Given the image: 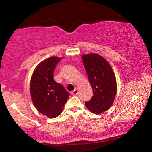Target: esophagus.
Wrapping results in <instances>:
<instances>
[{"label": "esophagus", "instance_id": "obj_1", "mask_svg": "<svg viewBox=\"0 0 152 152\" xmlns=\"http://www.w3.org/2000/svg\"><path fill=\"white\" fill-rule=\"evenodd\" d=\"M78 89H74L72 92H71V94L73 95V96H75V95H78Z\"/></svg>", "mask_w": 152, "mask_h": 152}]
</instances>
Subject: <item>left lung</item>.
Returning a JSON list of instances; mask_svg holds the SVG:
<instances>
[{"label":"left lung","mask_w":152,"mask_h":152,"mask_svg":"<svg viewBox=\"0 0 152 152\" xmlns=\"http://www.w3.org/2000/svg\"><path fill=\"white\" fill-rule=\"evenodd\" d=\"M82 60L93 91L85 104L92 113L101 114L111 107L117 93V82L111 66L96 53L83 55Z\"/></svg>","instance_id":"1"}]
</instances>
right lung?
Returning <instances> with one entry per match:
<instances>
[{"mask_svg":"<svg viewBox=\"0 0 152 152\" xmlns=\"http://www.w3.org/2000/svg\"><path fill=\"white\" fill-rule=\"evenodd\" d=\"M61 58L51 57L36 67L30 83L31 96L38 111L50 118L60 115L70 93L53 79V72Z\"/></svg>","mask_w":152,"mask_h":152,"instance_id":"add662e5","label":"right lung"}]
</instances>
